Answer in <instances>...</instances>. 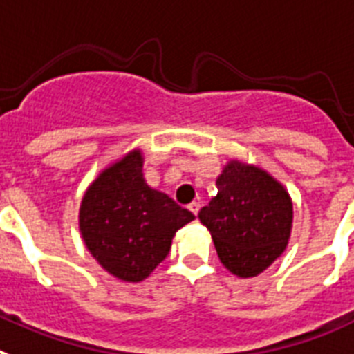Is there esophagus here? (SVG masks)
Returning <instances> with one entry per match:
<instances>
[{"mask_svg":"<svg viewBox=\"0 0 354 354\" xmlns=\"http://www.w3.org/2000/svg\"><path fill=\"white\" fill-rule=\"evenodd\" d=\"M199 207H201V205H199L198 201H192V203H190V205H189V210L192 212V214H194V215H198Z\"/></svg>","mask_w":354,"mask_h":354,"instance_id":"obj_1","label":"esophagus"}]
</instances>
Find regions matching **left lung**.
Masks as SVG:
<instances>
[{
	"instance_id": "1",
	"label": "left lung",
	"mask_w": 354,
	"mask_h": 354,
	"mask_svg": "<svg viewBox=\"0 0 354 354\" xmlns=\"http://www.w3.org/2000/svg\"><path fill=\"white\" fill-rule=\"evenodd\" d=\"M217 196L199 210L221 262L239 278L260 274L287 248L292 201L274 178L254 165L230 162L215 181Z\"/></svg>"
}]
</instances>
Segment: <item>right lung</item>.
Returning a JSON list of instances; mask_svg holds the SVG:
<instances>
[{
	"label": "right lung",
	"instance_id": "add662e5",
	"mask_svg": "<svg viewBox=\"0 0 354 354\" xmlns=\"http://www.w3.org/2000/svg\"><path fill=\"white\" fill-rule=\"evenodd\" d=\"M194 219L144 180L133 149L92 181L80 207V232L100 266L122 281H142L169 254L173 236Z\"/></svg>",
	"mask_w": 354,
	"mask_h": 354
}]
</instances>
